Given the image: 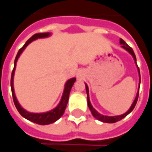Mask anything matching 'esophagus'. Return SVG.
Masks as SVG:
<instances>
[{"instance_id":"obj_1","label":"esophagus","mask_w":152,"mask_h":152,"mask_svg":"<svg viewBox=\"0 0 152 152\" xmlns=\"http://www.w3.org/2000/svg\"><path fill=\"white\" fill-rule=\"evenodd\" d=\"M82 77H83V74H82L81 72L79 71V72H78V74H77V78H81Z\"/></svg>"}]
</instances>
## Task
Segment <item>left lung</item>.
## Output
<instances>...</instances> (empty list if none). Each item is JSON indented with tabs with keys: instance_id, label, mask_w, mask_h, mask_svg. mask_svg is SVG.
Segmentation results:
<instances>
[{
	"instance_id": "obj_1",
	"label": "left lung",
	"mask_w": 152,
	"mask_h": 152,
	"mask_svg": "<svg viewBox=\"0 0 152 152\" xmlns=\"http://www.w3.org/2000/svg\"><path fill=\"white\" fill-rule=\"evenodd\" d=\"M119 43L121 45V47L124 48V50H126L129 53L133 56V60H134V62H135V64H136L137 67V60H136V56H135V54L133 52V49L131 48V47L128 45V44L126 43L124 41L123 39H119ZM137 70H138V74H139V88H140V83H141V77H140V71L139 69L137 67ZM86 85V91H87V94H88V107L90 109V110H91V114H92V115L95 117L96 119H98L100 121H102V122L104 123H109V124H112V123H115L117 121H119V120H121L122 119H124V117L128 115L130 112H132L133 111V110L135 107V105L137 104V99H138V91H139V89H138V91H137V93L136 97L134 99V101H133V104L131 105V107L129 109V110L125 112L124 114H123V115H116V116H106V115H103L102 114H100L98 113L96 110L95 109L93 108V106L91 105V102H90V99H89V90H88V85L85 83Z\"/></svg>"
}]
</instances>
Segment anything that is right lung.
I'll return each instance as SVG.
<instances>
[{
  "mask_svg": "<svg viewBox=\"0 0 152 152\" xmlns=\"http://www.w3.org/2000/svg\"><path fill=\"white\" fill-rule=\"evenodd\" d=\"M51 35L50 33H36L34 34L33 37H31L26 42V43L24 44L23 47L20 50L18 51V54L15 57V65H14V69L12 71V74H11V80H10V86H11V91H12V96H13V100H14V103L15 105L16 109L18 110L19 113L21 115L25 118L28 120H29L31 122L35 123L40 125H47V124H50L52 123L56 122V120L61 118V116L63 115L65 108L67 106L68 101H69V92L73 85H74V82L76 81V78H72L70 79H69L65 84H64V89L63 91V95L61 96V102H59V104L56 105V107H55L52 109L51 110L47 111V112L43 113H32L28 112V110H26L25 109H23L20 105V104L18 102V100L16 98L15 93V89H14V75H15V70L16 68V64H17V61L18 59L20 56V55L22 54L23 50H25L28 45H29L33 41H35L37 39H39V38H45V37H48Z\"/></svg>",
  "mask_w": 152,
  "mask_h": 152,
  "instance_id": "1",
  "label": "right lung"
}]
</instances>
